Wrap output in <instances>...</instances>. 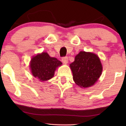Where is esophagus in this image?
<instances>
[{
	"mask_svg": "<svg viewBox=\"0 0 126 126\" xmlns=\"http://www.w3.org/2000/svg\"><path fill=\"white\" fill-rule=\"evenodd\" d=\"M62 61L64 63H68V57H63L62 58Z\"/></svg>",
	"mask_w": 126,
	"mask_h": 126,
	"instance_id": "34e87169",
	"label": "esophagus"
}]
</instances>
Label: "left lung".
I'll use <instances>...</instances> for the list:
<instances>
[{
  "instance_id": "obj_1",
  "label": "left lung",
  "mask_w": 126,
  "mask_h": 126,
  "mask_svg": "<svg viewBox=\"0 0 126 126\" xmlns=\"http://www.w3.org/2000/svg\"><path fill=\"white\" fill-rule=\"evenodd\" d=\"M70 67L74 81L82 88L94 85L102 72V65L97 55L85 51H80Z\"/></svg>"
}]
</instances>
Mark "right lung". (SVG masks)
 <instances>
[{"label": "right lung", "mask_w": 126, "mask_h": 126, "mask_svg": "<svg viewBox=\"0 0 126 126\" xmlns=\"http://www.w3.org/2000/svg\"><path fill=\"white\" fill-rule=\"evenodd\" d=\"M61 64L56 58L50 57L47 53H42L32 58L30 68L32 75L44 81L52 78L56 68Z\"/></svg>", "instance_id": "right-lung-1"}]
</instances>
